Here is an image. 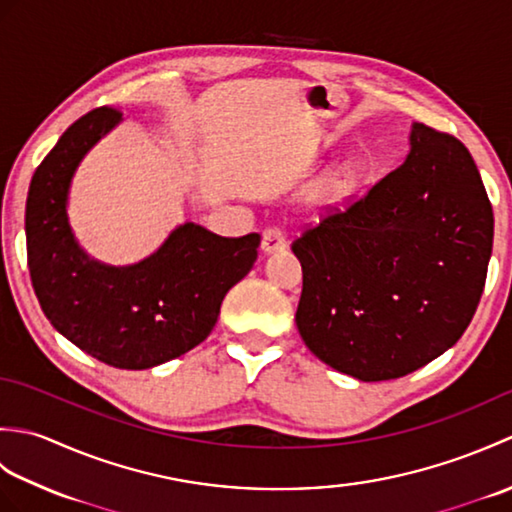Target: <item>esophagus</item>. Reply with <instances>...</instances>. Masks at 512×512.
<instances>
[{"label":"esophagus","instance_id":"obj_1","mask_svg":"<svg viewBox=\"0 0 512 512\" xmlns=\"http://www.w3.org/2000/svg\"><path fill=\"white\" fill-rule=\"evenodd\" d=\"M262 248L266 253H275V250L286 248V233L279 226H268L262 233Z\"/></svg>","mask_w":512,"mask_h":512}]
</instances>
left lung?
I'll list each match as a JSON object with an SVG mask.
<instances>
[{
  "label": "left lung",
  "instance_id": "1",
  "mask_svg": "<svg viewBox=\"0 0 512 512\" xmlns=\"http://www.w3.org/2000/svg\"><path fill=\"white\" fill-rule=\"evenodd\" d=\"M493 250V206L458 138L416 123L407 162L292 242L297 328L365 383L431 363L469 328Z\"/></svg>",
  "mask_w": 512,
  "mask_h": 512
}]
</instances>
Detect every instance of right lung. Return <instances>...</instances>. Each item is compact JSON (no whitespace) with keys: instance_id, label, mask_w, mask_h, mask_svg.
I'll return each mask as SVG.
<instances>
[{"instance_id":"add662e5","label":"right lung","mask_w":512,"mask_h":512,"mask_svg":"<svg viewBox=\"0 0 512 512\" xmlns=\"http://www.w3.org/2000/svg\"><path fill=\"white\" fill-rule=\"evenodd\" d=\"M118 121L116 107H94L41 160L26 200L28 270L54 330L105 365L147 369L211 334L222 299L253 268L262 237H220L184 224L136 266L92 262L70 233L65 198L81 156Z\"/></svg>"}]
</instances>
